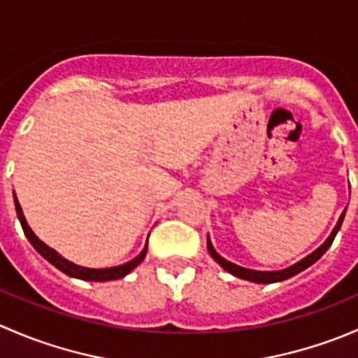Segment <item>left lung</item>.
I'll list each match as a JSON object with an SVG mask.
<instances>
[{"label": "left lung", "instance_id": "left-lung-1", "mask_svg": "<svg viewBox=\"0 0 358 358\" xmlns=\"http://www.w3.org/2000/svg\"><path fill=\"white\" fill-rule=\"evenodd\" d=\"M345 213H346V209L341 213V216H339V220H338V223H336V227L333 229V232L329 234V237H327L326 243H324L322 246L317 248L315 251L310 252L308 256H305V258H303V259H299V262L294 263V265L287 266V268H282V270H272V272H262V270L244 268V266L236 265V263L229 262V259H225V258H223V256H220L218 252H216V249L213 248L211 239H209V236H208V251H209V255H211V258L215 259V262L218 263V265L222 266L223 270H227V272H229V273H232L234 277H239V279L249 280V282H256V284L282 282V280L291 279V277H294L296 273L303 272V270L308 268L310 265H313V263H315L317 259H319L320 256H322L324 252H326L327 249L331 248V244H333L336 234H338L339 229H341V223H343V220H345Z\"/></svg>", "mask_w": 358, "mask_h": 358}]
</instances>
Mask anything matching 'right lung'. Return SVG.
Wrapping results in <instances>:
<instances>
[{"instance_id": "add662e5", "label": "right lung", "mask_w": 358, "mask_h": 358, "mask_svg": "<svg viewBox=\"0 0 358 358\" xmlns=\"http://www.w3.org/2000/svg\"><path fill=\"white\" fill-rule=\"evenodd\" d=\"M13 202H15V211H17V216H19L20 225H22L25 237H27L29 243L32 244V248H34L36 251H38L39 255L46 259V262L52 263L55 268H59L60 272H64L69 277H74V279H81V280H92V282H107V280L122 279V277L128 275L131 270H135L136 266L143 262V258H145L147 244H145V248L142 249V252L136 256V258H133L131 262H128V263H122V265L110 266V268H88V266L76 265V263L69 262V259L64 258L62 255H59V252H57L53 248L46 246V244L43 243V241L39 239L34 232H32L31 227L27 225V220H25L22 208H20L19 201H17L15 192H13Z\"/></svg>"}]
</instances>
